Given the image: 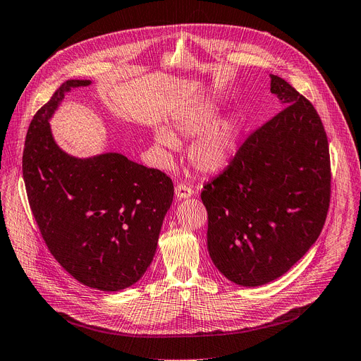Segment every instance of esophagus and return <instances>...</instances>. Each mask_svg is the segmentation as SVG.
Instances as JSON below:
<instances>
[{
	"instance_id": "esophagus-1",
	"label": "esophagus",
	"mask_w": 361,
	"mask_h": 361,
	"mask_svg": "<svg viewBox=\"0 0 361 361\" xmlns=\"http://www.w3.org/2000/svg\"><path fill=\"white\" fill-rule=\"evenodd\" d=\"M175 194L179 200H183V198H190L194 195V190L191 186L188 185H183V183H179L176 185V190H175Z\"/></svg>"
}]
</instances>
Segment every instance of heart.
<instances>
[{
  "label": "heart",
  "instance_id": "b5f03b06",
  "mask_svg": "<svg viewBox=\"0 0 361 361\" xmlns=\"http://www.w3.org/2000/svg\"><path fill=\"white\" fill-rule=\"evenodd\" d=\"M216 102L204 98L192 99L178 110L171 118V130L156 129V142L167 149L179 145L176 136L198 138L190 145L186 157L201 173H217L233 159L243 133V122L238 114L219 117Z\"/></svg>",
  "mask_w": 361,
  "mask_h": 361
}]
</instances>
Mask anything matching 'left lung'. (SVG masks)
I'll use <instances>...</instances> for the list:
<instances>
[{
	"instance_id": "obj_1",
	"label": "left lung",
	"mask_w": 361,
	"mask_h": 361,
	"mask_svg": "<svg viewBox=\"0 0 361 361\" xmlns=\"http://www.w3.org/2000/svg\"><path fill=\"white\" fill-rule=\"evenodd\" d=\"M270 92L285 109L201 192L212 262L250 288L281 278L310 250L331 200L329 145L316 109L276 75Z\"/></svg>"
}]
</instances>
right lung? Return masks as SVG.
<instances>
[{"mask_svg": "<svg viewBox=\"0 0 361 361\" xmlns=\"http://www.w3.org/2000/svg\"><path fill=\"white\" fill-rule=\"evenodd\" d=\"M91 80H66L33 116L23 151L30 209L54 259L80 283L120 290L138 282L157 250L173 201V182L120 152L79 159L51 132L67 92Z\"/></svg>", "mask_w": 361, "mask_h": 361, "instance_id": "add662e5", "label": "right lung"}]
</instances>
